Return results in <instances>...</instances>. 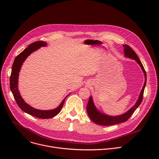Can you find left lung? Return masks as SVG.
<instances>
[{"label": "left lung", "instance_id": "8db88e82", "mask_svg": "<svg viewBox=\"0 0 159 159\" xmlns=\"http://www.w3.org/2000/svg\"><path fill=\"white\" fill-rule=\"evenodd\" d=\"M123 46L124 47L125 56L126 57L134 60L140 65V67L142 68V70L145 75V83H144L143 88L141 90L139 98L137 102H136L135 104L131 108H130L127 112H126L125 113H124V114H123L121 115H119V116H109V115L104 114V113L99 111L95 106L92 96H90L89 98V102H88L87 106V114L90 120H91L95 123L99 125L109 126V125H116V124H119V123L126 121L130 118V116L133 115V113L134 112V111L137 109V108L140 106V104H141L142 99H143L144 89H145L146 83H147L146 72L145 70V69H144V67H143L141 61L137 55L135 53L134 51L133 50H132V48L127 44H123Z\"/></svg>", "mask_w": 159, "mask_h": 159}]
</instances>
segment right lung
Here are the masks:
<instances>
[{
  "mask_svg": "<svg viewBox=\"0 0 159 159\" xmlns=\"http://www.w3.org/2000/svg\"><path fill=\"white\" fill-rule=\"evenodd\" d=\"M46 46L47 43L43 41H36L30 44L28 48L25 49L16 57L12 65L11 74L10 77V88L18 106L21 109V110L28 113V114L41 119H48L57 116L62 109L66 98H67V96L69 95V94L66 98H65V99L57 108L52 110L47 111L36 109L31 107L24 101V99H22L20 95L18 89V78L19 73L20 72L22 63H23L26 58L33 52H35L41 47Z\"/></svg>",
  "mask_w": 159,
  "mask_h": 159,
  "instance_id": "add662e5",
  "label": "right lung"
}]
</instances>
